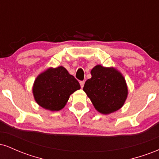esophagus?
I'll return each mask as SVG.
<instances>
[{"label":"esophagus","instance_id":"esophagus-1","mask_svg":"<svg viewBox=\"0 0 159 159\" xmlns=\"http://www.w3.org/2000/svg\"><path fill=\"white\" fill-rule=\"evenodd\" d=\"M80 84H81V88H83L84 85V81H80Z\"/></svg>","mask_w":159,"mask_h":159}]
</instances>
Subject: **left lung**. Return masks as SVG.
<instances>
[{
    "instance_id": "left-lung-1",
    "label": "left lung",
    "mask_w": 159,
    "mask_h": 159,
    "mask_svg": "<svg viewBox=\"0 0 159 159\" xmlns=\"http://www.w3.org/2000/svg\"><path fill=\"white\" fill-rule=\"evenodd\" d=\"M92 78L87 80L83 90L98 111L104 114L119 110L128 95L123 76L113 68L98 65L91 70Z\"/></svg>"
}]
</instances>
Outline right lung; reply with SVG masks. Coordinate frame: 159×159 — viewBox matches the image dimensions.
<instances>
[{
    "label": "right lung",
    "mask_w": 159,
    "mask_h": 159,
    "mask_svg": "<svg viewBox=\"0 0 159 159\" xmlns=\"http://www.w3.org/2000/svg\"><path fill=\"white\" fill-rule=\"evenodd\" d=\"M81 88L79 82L64 67L48 69L36 78L33 87L36 102L52 111L65 106L69 96Z\"/></svg>",
    "instance_id": "obj_1"
}]
</instances>
